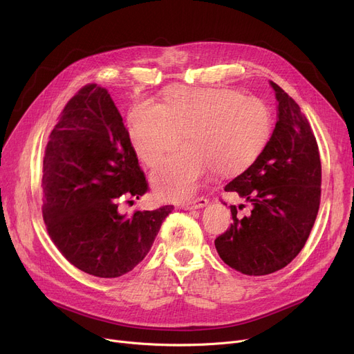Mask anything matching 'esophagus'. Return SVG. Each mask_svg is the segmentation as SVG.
<instances>
[{
	"mask_svg": "<svg viewBox=\"0 0 354 354\" xmlns=\"http://www.w3.org/2000/svg\"><path fill=\"white\" fill-rule=\"evenodd\" d=\"M208 205V199L205 196H199L196 199L188 201V202H183L180 208L182 209H198V208H203Z\"/></svg>",
	"mask_w": 354,
	"mask_h": 354,
	"instance_id": "34e87169",
	"label": "esophagus"
}]
</instances>
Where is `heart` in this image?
<instances>
[{
  "label": "heart",
  "instance_id": "1",
  "mask_svg": "<svg viewBox=\"0 0 354 354\" xmlns=\"http://www.w3.org/2000/svg\"><path fill=\"white\" fill-rule=\"evenodd\" d=\"M268 104L232 88L174 87L160 104L138 103L129 115V139L136 156L158 166L185 136L188 146L153 174L159 195H194L214 169L222 176L243 174L261 156L272 133Z\"/></svg>",
  "mask_w": 354,
  "mask_h": 354
}]
</instances>
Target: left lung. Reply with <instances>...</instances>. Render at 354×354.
Returning a JSON list of instances; mask_svg holds the SVG:
<instances>
[{"label":"left lung","instance_id":"obj_1","mask_svg":"<svg viewBox=\"0 0 354 354\" xmlns=\"http://www.w3.org/2000/svg\"><path fill=\"white\" fill-rule=\"evenodd\" d=\"M271 86L278 102L272 135L255 163L225 187L251 202V214L239 219L231 205L234 222L215 239L222 261L245 275L288 266L303 250L320 208L317 140L300 106L280 86Z\"/></svg>","mask_w":354,"mask_h":354}]
</instances>
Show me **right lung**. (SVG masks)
<instances>
[{
  "label": "right lung",
  "mask_w": 354,
  "mask_h": 354,
  "mask_svg": "<svg viewBox=\"0 0 354 354\" xmlns=\"http://www.w3.org/2000/svg\"><path fill=\"white\" fill-rule=\"evenodd\" d=\"M43 218L68 263L100 278L132 271L174 211L119 214L149 191L129 132L106 88L83 86L57 119L43 160Z\"/></svg>",
  "instance_id": "obj_1"
}]
</instances>
